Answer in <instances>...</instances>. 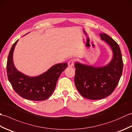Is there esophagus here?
<instances>
[{"instance_id": "34e87169", "label": "esophagus", "mask_w": 132, "mask_h": 132, "mask_svg": "<svg viewBox=\"0 0 132 132\" xmlns=\"http://www.w3.org/2000/svg\"><path fill=\"white\" fill-rule=\"evenodd\" d=\"M74 65V60H71L68 62V66L69 67H72Z\"/></svg>"}]
</instances>
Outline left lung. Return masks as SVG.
Segmentation results:
<instances>
[{"instance_id": "8db88e82", "label": "left lung", "mask_w": 132, "mask_h": 132, "mask_svg": "<svg viewBox=\"0 0 132 132\" xmlns=\"http://www.w3.org/2000/svg\"><path fill=\"white\" fill-rule=\"evenodd\" d=\"M100 38L111 47L112 60L105 66L95 67L75 63L74 82L77 89L84 97L91 100L103 99L110 95L119 83L123 69L121 52L119 45L105 33Z\"/></svg>"}]
</instances>
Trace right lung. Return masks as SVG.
Instances as JSON below:
<instances>
[{
	"label": "right lung",
	"mask_w": 132,
	"mask_h": 132,
	"mask_svg": "<svg viewBox=\"0 0 132 132\" xmlns=\"http://www.w3.org/2000/svg\"><path fill=\"white\" fill-rule=\"evenodd\" d=\"M18 41L13 44L7 59L8 80L16 93L24 99L33 101L48 99L54 92L58 78L67 68L68 63L54 64L38 76H28L18 71L14 65L13 53Z\"/></svg>",
	"instance_id": "1"
}]
</instances>
